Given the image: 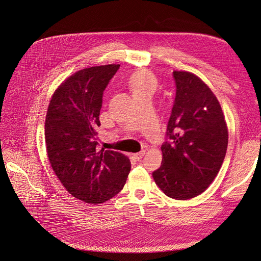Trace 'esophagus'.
<instances>
[{"instance_id":"obj_1","label":"esophagus","mask_w":261,"mask_h":261,"mask_svg":"<svg viewBox=\"0 0 261 261\" xmlns=\"http://www.w3.org/2000/svg\"><path fill=\"white\" fill-rule=\"evenodd\" d=\"M146 154V151H141L139 153H136V154H133V157L136 159V160H140L141 158H143Z\"/></svg>"}]
</instances>
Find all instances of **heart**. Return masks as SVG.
<instances>
[{
	"mask_svg": "<svg viewBox=\"0 0 261 261\" xmlns=\"http://www.w3.org/2000/svg\"><path fill=\"white\" fill-rule=\"evenodd\" d=\"M133 97L152 96L157 89L156 77L147 70H138L133 73L128 81Z\"/></svg>",
	"mask_w": 261,
	"mask_h": 261,
	"instance_id": "b5f03b06",
	"label": "heart"
}]
</instances>
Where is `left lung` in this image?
<instances>
[{
  "mask_svg": "<svg viewBox=\"0 0 261 261\" xmlns=\"http://www.w3.org/2000/svg\"><path fill=\"white\" fill-rule=\"evenodd\" d=\"M176 98L161 146L162 164L153 172L168 197L188 200L206 191L226 156L228 129L211 89L195 74L175 70Z\"/></svg>",
  "mask_w": 261,
  "mask_h": 261,
  "instance_id": "8db88e82",
  "label": "left lung"
}]
</instances>
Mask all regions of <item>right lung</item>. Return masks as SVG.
Returning a JSON list of instances; mask_svg holds the SVG:
<instances>
[{
	"mask_svg": "<svg viewBox=\"0 0 261 261\" xmlns=\"http://www.w3.org/2000/svg\"><path fill=\"white\" fill-rule=\"evenodd\" d=\"M118 67L78 70L55 90L46 111L44 138L51 167L70 195L89 204L120 193L131 170L124 154L97 148L103 92Z\"/></svg>",
	"mask_w": 261,
	"mask_h": 261,
	"instance_id": "add662e5",
	"label": "right lung"
}]
</instances>
